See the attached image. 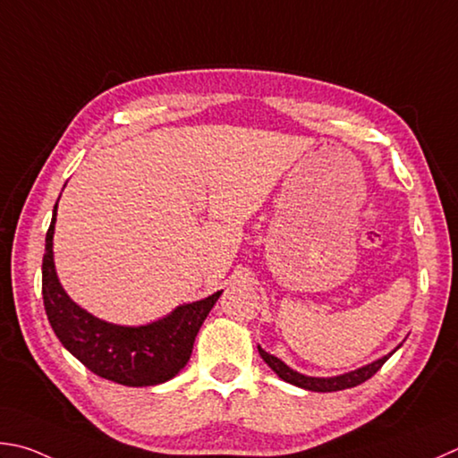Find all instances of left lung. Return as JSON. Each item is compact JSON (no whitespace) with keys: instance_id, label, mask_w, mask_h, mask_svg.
I'll return each mask as SVG.
<instances>
[{"instance_id":"8db88e82","label":"left lung","mask_w":458,"mask_h":458,"mask_svg":"<svg viewBox=\"0 0 458 458\" xmlns=\"http://www.w3.org/2000/svg\"><path fill=\"white\" fill-rule=\"evenodd\" d=\"M257 349H259V355L263 357L265 363L269 365L275 370V373H277L283 378V381H287V383L295 385V386H301V389L317 391V393L343 391V389H351V386H357L360 383H365L377 373L378 369H381L386 363V359L393 355V352H391V355L378 359V360H375V363H370L367 367H360L357 370H352V373H344V375L331 377V378H318V377L301 375V373H297V370H293V369L284 365L281 359L269 355V352H265L261 347H257Z\"/></svg>"}]
</instances>
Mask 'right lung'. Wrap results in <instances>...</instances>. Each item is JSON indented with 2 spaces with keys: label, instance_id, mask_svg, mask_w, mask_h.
<instances>
[{
  "label": "right lung",
  "instance_id": "add662e5",
  "mask_svg": "<svg viewBox=\"0 0 458 458\" xmlns=\"http://www.w3.org/2000/svg\"><path fill=\"white\" fill-rule=\"evenodd\" d=\"M54 217L46 235L41 293L49 325L64 347L91 373L127 386H151L174 378L191 357L195 336L217 303L221 291L195 303L181 305L161 321L122 327L89 315L67 297L54 265Z\"/></svg>",
  "mask_w": 458,
  "mask_h": 458
}]
</instances>
